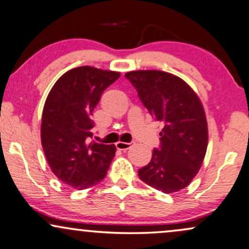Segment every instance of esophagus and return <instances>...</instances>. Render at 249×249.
Instances as JSON below:
<instances>
[{"mask_svg": "<svg viewBox=\"0 0 249 249\" xmlns=\"http://www.w3.org/2000/svg\"><path fill=\"white\" fill-rule=\"evenodd\" d=\"M133 142H123V141H118V142L116 143V147H117V149L119 150H126L128 148L133 146Z\"/></svg>", "mask_w": 249, "mask_h": 249, "instance_id": "obj_1", "label": "esophagus"}]
</instances>
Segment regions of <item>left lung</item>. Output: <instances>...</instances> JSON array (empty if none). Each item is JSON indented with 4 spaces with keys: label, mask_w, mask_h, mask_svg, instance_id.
Segmentation results:
<instances>
[{
    "label": "left lung",
    "mask_w": 249,
    "mask_h": 249,
    "mask_svg": "<svg viewBox=\"0 0 249 249\" xmlns=\"http://www.w3.org/2000/svg\"><path fill=\"white\" fill-rule=\"evenodd\" d=\"M131 81L149 114L161 123V146L138 171L147 185L163 193L188 186L202 165L208 125L199 96L177 75L157 70L131 71Z\"/></svg>",
    "instance_id": "8db88e82"
}]
</instances>
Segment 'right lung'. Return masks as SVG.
Wrapping results in <instances>:
<instances>
[{"label":"right lung","instance_id":"add662e5","mask_svg":"<svg viewBox=\"0 0 249 249\" xmlns=\"http://www.w3.org/2000/svg\"><path fill=\"white\" fill-rule=\"evenodd\" d=\"M119 75L87 65L74 68L56 81L47 96L41 143L52 171L69 186L85 190L106 177L116 147L90 141V118L102 93Z\"/></svg>","mask_w":249,"mask_h":249}]
</instances>
